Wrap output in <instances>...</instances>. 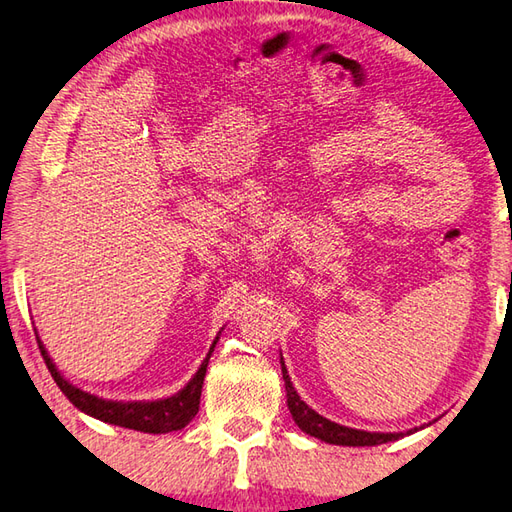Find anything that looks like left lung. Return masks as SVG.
Segmentation results:
<instances>
[{
  "mask_svg": "<svg viewBox=\"0 0 512 512\" xmlns=\"http://www.w3.org/2000/svg\"><path fill=\"white\" fill-rule=\"evenodd\" d=\"M283 380H285L287 406L291 411V417H294L296 424L300 426V431H305L311 437H318L322 442L338 444V446H375V444H387L393 440H400L404 435V433H369V431L349 429V426H340L336 422H331L327 417L318 415L314 409H309V406L300 400L294 384L289 380L285 362H283Z\"/></svg>",
  "mask_w": 512,
  "mask_h": 512,
  "instance_id": "1",
  "label": "left lung"
}]
</instances>
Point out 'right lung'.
<instances>
[{
	"mask_svg": "<svg viewBox=\"0 0 512 512\" xmlns=\"http://www.w3.org/2000/svg\"><path fill=\"white\" fill-rule=\"evenodd\" d=\"M216 340L212 344L210 353H207V358L203 360L201 367H198L194 378L187 382L179 393L172 395V398L154 400V402L101 400V398H97V395H90L86 391L72 387L64 375L57 371L55 364H52L48 351L44 344H41V340H37V344H39V351H41V356H44V362H46L50 375L57 382V387L72 404L77 406L79 411L97 417V420H101V422L125 426V429H134L141 433H172V431H179V429H183V426L190 424L192 417L198 413V402H201V389H203L207 362H210V356L216 347Z\"/></svg>",
	"mask_w": 512,
	"mask_h": 512,
	"instance_id": "1",
	"label": "right lung"
}]
</instances>
